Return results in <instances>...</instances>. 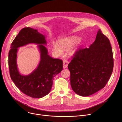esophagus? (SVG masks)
Returning <instances> with one entry per match:
<instances>
[{"label":"esophagus","mask_w":122,"mask_h":122,"mask_svg":"<svg viewBox=\"0 0 122 122\" xmlns=\"http://www.w3.org/2000/svg\"><path fill=\"white\" fill-rule=\"evenodd\" d=\"M68 63H69V61H68L64 60L63 61V68H67Z\"/></svg>","instance_id":"1"}]
</instances>
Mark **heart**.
<instances>
[{
	"label": "heart",
	"instance_id": "b5f03b06",
	"mask_svg": "<svg viewBox=\"0 0 122 122\" xmlns=\"http://www.w3.org/2000/svg\"><path fill=\"white\" fill-rule=\"evenodd\" d=\"M79 41V38L76 36L65 37L59 40L60 46L57 43L53 44V48L55 51L58 53H61L62 51L61 48L65 49L70 48L73 45L76 44Z\"/></svg>",
	"mask_w": 122,
	"mask_h": 122
}]
</instances>
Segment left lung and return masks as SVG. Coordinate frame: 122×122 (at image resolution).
Returning <instances> with one entry per match:
<instances>
[{
  "mask_svg": "<svg viewBox=\"0 0 122 122\" xmlns=\"http://www.w3.org/2000/svg\"><path fill=\"white\" fill-rule=\"evenodd\" d=\"M68 68L73 90L88 96L104 88L113 69L112 47L107 37L99 30L95 41L88 48L75 53Z\"/></svg>",
  "mask_w": 122,
  "mask_h": 122,
  "instance_id": "1",
  "label": "left lung"
}]
</instances>
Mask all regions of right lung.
<instances>
[{"label": "right lung", "mask_w": 122, "mask_h": 122, "mask_svg": "<svg viewBox=\"0 0 122 122\" xmlns=\"http://www.w3.org/2000/svg\"><path fill=\"white\" fill-rule=\"evenodd\" d=\"M29 43L39 44L41 61L37 68L27 76L21 75L16 64L17 48ZM45 36L32 28L22 29L12 42L9 53L10 75L16 87L25 94L34 98H41L47 95L53 85L54 77L62 69V61L53 59L42 44H46Z\"/></svg>", "instance_id": "add662e5"}]
</instances>
